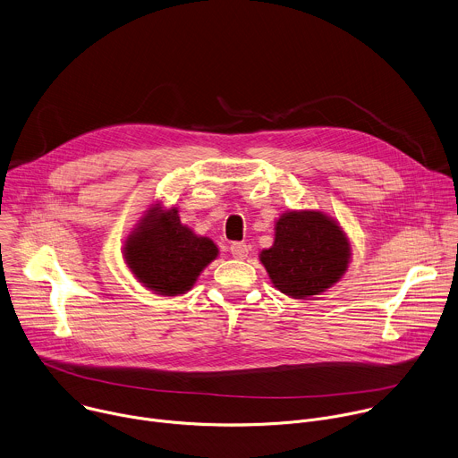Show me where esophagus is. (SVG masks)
Here are the masks:
<instances>
[{"mask_svg":"<svg viewBox=\"0 0 458 458\" xmlns=\"http://www.w3.org/2000/svg\"><path fill=\"white\" fill-rule=\"evenodd\" d=\"M230 253L235 259H246L248 257V244L246 242H232L230 244Z\"/></svg>","mask_w":458,"mask_h":458,"instance_id":"obj_1","label":"esophagus"}]
</instances>
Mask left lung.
Listing matches in <instances>:
<instances>
[{
    "instance_id": "obj_1",
    "label": "left lung",
    "mask_w": 458,
    "mask_h": 458,
    "mask_svg": "<svg viewBox=\"0 0 458 458\" xmlns=\"http://www.w3.org/2000/svg\"><path fill=\"white\" fill-rule=\"evenodd\" d=\"M260 263L277 290L304 299L344 276L350 242L341 226L320 212H288L276 225L274 246L260 251Z\"/></svg>"
}]
</instances>
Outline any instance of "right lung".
<instances>
[{
    "mask_svg": "<svg viewBox=\"0 0 458 458\" xmlns=\"http://www.w3.org/2000/svg\"><path fill=\"white\" fill-rule=\"evenodd\" d=\"M216 257L214 241L182 226L177 208H150L124 244L128 268L159 295H179L190 290Z\"/></svg>",
    "mask_w": 458,
    "mask_h": 458,
    "instance_id": "right-lung-1",
    "label": "right lung"
}]
</instances>
